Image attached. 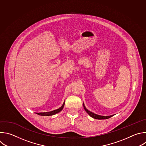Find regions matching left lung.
I'll use <instances>...</instances> for the list:
<instances>
[{
    "label": "left lung",
    "instance_id": "1",
    "mask_svg": "<svg viewBox=\"0 0 146 146\" xmlns=\"http://www.w3.org/2000/svg\"><path fill=\"white\" fill-rule=\"evenodd\" d=\"M83 106H84V108L85 110V111L87 112V113L91 116L92 117L95 119H99V120H101V119H109L110 117H111L112 116H113L114 115H110V116H102V115H97L96 113H94L92 112H90V111H89L88 109H86V108L85 107L84 104L83 103Z\"/></svg>",
    "mask_w": 146,
    "mask_h": 146
}]
</instances>
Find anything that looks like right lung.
<instances>
[{"label": "right lung", "mask_w": 146, "mask_h": 146, "mask_svg": "<svg viewBox=\"0 0 146 146\" xmlns=\"http://www.w3.org/2000/svg\"><path fill=\"white\" fill-rule=\"evenodd\" d=\"M64 105H65V102H64L62 106L59 108L58 109H57L56 110H54V111H50V112H39V113H36L37 115H40V116H52V115H56L58 113H59L60 112H61L64 107Z\"/></svg>", "instance_id": "add662e5"}]
</instances>
